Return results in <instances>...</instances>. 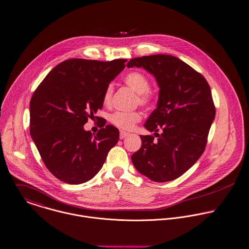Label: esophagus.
Segmentation results:
<instances>
[{
	"instance_id": "esophagus-1",
	"label": "esophagus",
	"mask_w": 249,
	"mask_h": 249,
	"mask_svg": "<svg viewBox=\"0 0 249 249\" xmlns=\"http://www.w3.org/2000/svg\"><path fill=\"white\" fill-rule=\"evenodd\" d=\"M128 136H129V133L124 132V131H121V132H120V136H119V138H120V140H123V139H125L126 137H128Z\"/></svg>"
}]
</instances>
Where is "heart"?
<instances>
[{
    "mask_svg": "<svg viewBox=\"0 0 249 249\" xmlns=\"http://www.w3.org/2000/svg\"><path fill=\"white\" fill-rule=\"evenodd\" d=\"M124 82L133 90L137 92L136 103L142 106H150L154 100V93L150 89V83L148 78L140 71H131L124 77ZM113 86L108 84L104 91L103 101L104 104L108 105L112 98ZM142 113L140 111H116L112 113L109 120L112 125L118 129L129 131L132 130L135 125L141 121Z\"/></svg>",
    "mask_w": 249,
    "mask_h": 249,
    "instance_id": "1",
    "label": "heart"
}]
</instances>
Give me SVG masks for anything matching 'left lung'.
I'll use <instances>...</instances> for the list:
<instances>
[{
    "label": "left lung",
    "instance_id": "1",
    "mask_svg": "<svg viewBox=\"0 0 249 249\" xmlns=\"http://www.w3.org/2000/svg\"><path fill=\"white\" fill-rule=\"evenodd\" d=\"M143 67L157 80V108L144 127L153 136H141L142 144L132 161L142 175L155 182L182 176L203 154L215 107L206 79L180 58L153 54L132 58L127 67ZM162 130L159 135L156 132Z\"/></svg>",
    "mask_w": 249,
    "mask_h": 249
}]
</instances>
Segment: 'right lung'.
Listing matches in <instances>:
<instances>
[{"instance_id":"right-lung-1","label":"right lung","mask_w":249,"mask_h":249,"mask_svg":"<svg viewBox=\"0 0 249 249\" xmlns=\"http://www.w3.org/2000/svg\"><path fill=\"white\" fill-rule=\"evenodd\" d=\"M127 59H67L57 64L37 87L30 103V133L51 173L79 185L92 179L119 131L103 126L96 135L85 131L89 118L103 107L106 87L125 68Z\"/></svg>"}]
</instances>
